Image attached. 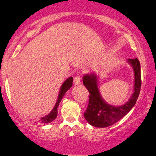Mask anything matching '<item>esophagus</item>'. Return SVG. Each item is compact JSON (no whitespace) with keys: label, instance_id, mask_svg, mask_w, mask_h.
I'll return each instance as SVG.
<instances>
[{"label":"esophagus","instance_id":"obj_1","mask_svg":"<svg viewBox=\"0 0 156 156\" xmlns=\"http://www.w3.org/2000/svg\"><path fill=\"white\" fill-rule=\"evenodd\" d=\"M81 84V77L80 75H76L74 78V85H80Z\"/></svg>","mask_w":156,"mask_h":156}]
</instances>
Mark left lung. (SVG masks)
I'll return each instance as SVG.
<instances>
[{"instance_id": "8db88e82", "label": "left lung", "mask_w": 156, "mask_h": 156, "mask_svg": "<svg viewBox=\"0 0 156 156\" xmlns=\"http://www.w3.org/2000/svg\"><path fill=\"white\" fill-rule=\"evenodd\" d=\"M127 62L133 69L134 87L133 92L129 101L123 105H111L104 101L98 87L97 74L92 72L83 76V84L89 92V104L84 114V118L93 126L105 128L114 124L126 116L136 104L141 86L140 65L137 58L128 59Z\"/></svg>"}]
</instances>
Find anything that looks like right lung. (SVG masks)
Masks as SVG:
<instances>
[{
  "mask_svg": "<svg viewBox=\"0 0 156 156\" xmlns=\"http://www.w3.org/2000/svg\"><path fill=\"white\" fill-rule=\"evenodd\" d=\"M72 82H73V77H72V76H70V77L67 78V80L64 82V83L62 84V86L60 87V89H59L58 97H57V100L54 108H52V110L48 114L42 117V118L40 119L39 121L40 123H51L56 119V117L57 116V113H58V106L59 105V103L61 102V100L62 99L65 93L72 87Z\"/></svg>",
  "mask_w": 156,
  "mask_h": 156,
  "instance_id": "obj_1",
  "label": "right lung"
}]
</instances>
